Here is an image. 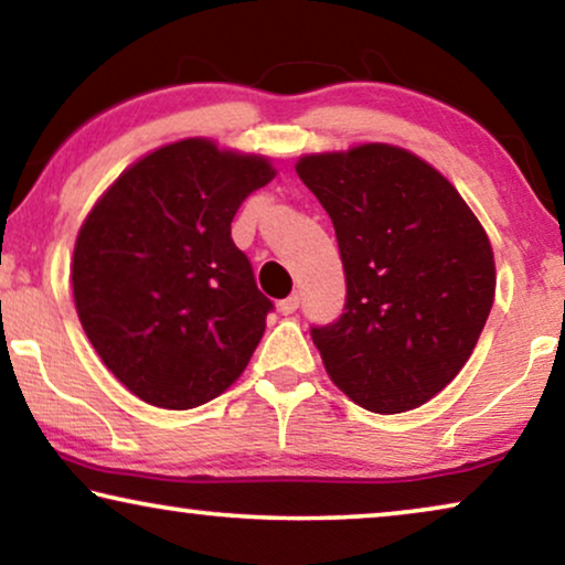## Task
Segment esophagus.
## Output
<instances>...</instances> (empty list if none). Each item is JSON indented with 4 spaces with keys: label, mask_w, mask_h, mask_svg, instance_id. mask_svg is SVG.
<instances>
[{
    "label": "esophagus",
    "mask_w": 565,
    "mask_h": 565,
    "mask_svg": "<svg viewBox=\"0 0 565 565\" xmlns=\"http://www.w3.org/2000/svg\"><path fill=\"white\" fill-rule=\"evenodd\" d=\"M298 306H300V298H298V296L285 298V300H280V313H282V316L296 313V311H298Z\"/></svg>",
    "instance_id": "obj_1"
}]
</instances>
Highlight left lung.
<instances>
[{"label":"left lung","mask_w":565,"mask_h":565,"mask_svg":"<svg viewBox=\"0 0 565 565\" xmlns=\"http://www.w3.org/2000/svg\"><path fill=\"white\" fill-rule=\"evenodd\" d=\"M296 172L337 231L344 313L311 337L354 404L401 414L437 396L493 306L491 242L460 192L412 151L362 143L300 157Z\"/></svg>","instance_id":"obj_1"}]
</instances>
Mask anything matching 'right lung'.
Listing matches in <instances>:
<instances>
[{
    "instance_id": "add662e5",
    "label": "right lung",
    "mask_w": 565,
    "mask_h": 565,
    "mask_svg": "<svg viewBox=\"0 0 565 565\" xmlns=\"http://www.w3.org/2000/svg\"><path fill=\"white\" fill-rule=\"evenodd\" d=\"M273 177L265 157L184 138L128 167L82 223L76 313L107 370L146 404H207L252 360L273 300L231 221Z\"/></svg>"
}]
</instances>
